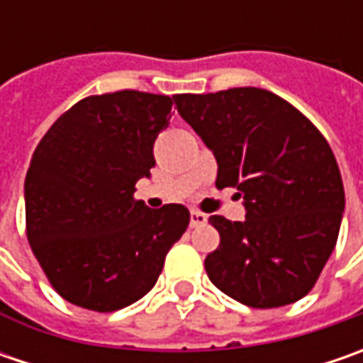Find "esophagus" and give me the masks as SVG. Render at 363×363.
I'll use <instances>...</instances> for the list:
<instances>
[{"label": "esophagus", "instance_id": "esophagus-1", "mask_svg": "<svg viewBox=\"0 0 363 363\" xmlns=\"http://www.w3.org/2000/svg\"><path fill=\"white\" fill-rule=\"evenodd\" d=\"M208 222V216L203 214V212H200V210H191L189 212V226H203Z\"/></svg>", "mask_w": 363, "mask_h": 363}]
</instances>
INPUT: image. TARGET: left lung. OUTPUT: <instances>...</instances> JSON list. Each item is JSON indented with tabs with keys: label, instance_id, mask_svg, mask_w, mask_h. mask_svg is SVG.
Segmentation results:
<instances>
[{
	"label": "left lung",
	"instance_id": "left-lung-1",
	"mask_svg": "<svg viewBox=\"0 0 363 363\" xmlns=\"http://www.w3.org/2000/svg\"><path fill=\"white\" fill-rule=\"evenodd\" d=\"M177 113L212 149L216 188H236L246 220L210 216L220 244L203 267L232 299L272 309L303 299L333 252L345 208L328 139L264 89L175 94Z\"/></svg>",
	"mask_w": 363,
	"mask_h": 363
}]
</instances>
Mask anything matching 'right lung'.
<instances>
[{"mask_svg": "<svg viewBox=\"0 0 363 363\" xmlns=\"http://www.w3.org/2000/svg\"><path fill=\"white\" fill-rule=\"evenodd\" d=\"M172 96L92 94L62 113L26 175V236L54 291L111 313L147 295L189 224L182 203L149 210L135 184L155 165Z\"/></svg>", "mask_w": 363, "mask_h": 363, "instance_id": "obj_1", "label": "right lung"}]
</instances>
